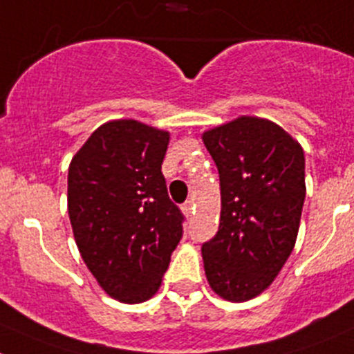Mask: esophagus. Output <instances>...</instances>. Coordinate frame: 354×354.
<instances>
[{
	"label": "esophagus",
	"instance_id": "obj_1",
	"mask_svg": "<svg viewBox=\"0 0 354 354\" xmlns=\"http://www.w3.org/2000/svg\"><path fill=\"white\" fill-rule=\"evenodd\" d=\"M181 209H183V213L187 214V216L192 218L194 209H196V206H194V201H187V203H185L183 206H181Z\"/></svg>",
	"mask_w": 354,
	"mask_h": 354
}]
</instances>
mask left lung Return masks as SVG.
Listing matches in <instances>:
<instances>
[{
  "mask_svg": "<svg viewBox=\"0 0 354 354\" xmlns=\"http://www.w3.org/2000/svg\"><path fill=\"white\" fill-rule=\"evenodd\" d=\"M220 174L222 213L203 244L214 293L244 302L269 288L288 260L306 199L304 150L285 129L239 117L203 134Z\"/></svg>",
  "mask_w": 354,
  "mask_h": 354,
  "instance_id": "1",
  "label": "left lung"
}]
</instances>
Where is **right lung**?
<instances>
[{"mask_svg": "<svg viewBox=\"0 0 354 354\" xmlns=\"http://www.w3.org/2000/svg\"><path fill=\"white\" fill-rule=\"evenodd\" d=\"M169 132L111 120L91 134L68 171V213L85 266L125 304L155 295L183 236L162 160Z\"/></svg>", "mask_w": 354, "mask_h": 354, "instance_id": "obj_1", "label": "right lung"}]
</instances>
